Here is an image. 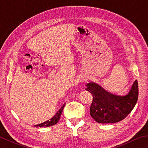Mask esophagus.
Segmentation results:
<instances>
[{
  "label": "esophagus",
  "mask_w": 148,
  "mask_h": 148,
  "mask_svg": "<svg viewBox=\"0 0 148 148\" xmlns=\"http://www.w3.org/2000/svg\"><path fill=\"white\" fill-rule=\"evenodd\" d=\"M86 80V77H81L79 78V82H85Z\"/></svg>",
  "instance_id": "esophagus-1"
}]
</instances>
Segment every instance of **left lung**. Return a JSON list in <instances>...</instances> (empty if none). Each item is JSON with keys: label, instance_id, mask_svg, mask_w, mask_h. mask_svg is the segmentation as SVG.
<instances>
[{"label": "left lung", "instance_id": "obj_1", "mask_svg": "<svg viewBox=\"0 0 148 148\" xmlns=\"http://www.w3.org/2000/svg\"><path fill=\"white\" fill-rule=\"evenodd\" d=\"M86 86V89L91 92L93 98L90 115L99 123H114L125 119L134 108L138 97L137 80L125 96L110 93L95 82H89Z\"/></svg>", "mask_w": 148, "mask_h": 148}]
</instances>
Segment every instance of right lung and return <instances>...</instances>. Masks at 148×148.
Instances as JSON below:
<instances>
[{"mask_svg":"<svg viewBox=\"0 0 148 148\" xmlns=\"http://www.w3.org/2000/svg\"><path fill=\"white\" fill-rule=\"evenodd\" d=\"M63 107L62 106L61 108L59 110V111L57 112L56 114L55 115V116L53 117H52L51 119H50L49 120H47V121L42 123L34 125V127H50V126H52V125H54L57 124V123L59 121V120L60 119V117H61V115L62 114V110H63Z\"/></svg>","mask_w":148,"mask_h":148,"instance_id":"obj_1","label":"right lung"}]
</instances>
